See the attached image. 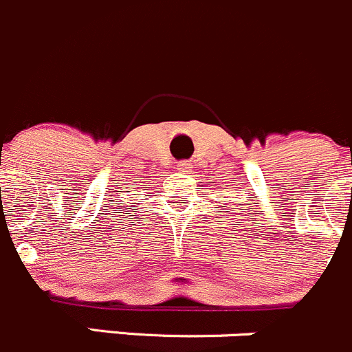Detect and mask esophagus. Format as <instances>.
I'll use <instances>...</instances> for the list:
<instances>
[{"instance_id": "obj_1", "label": "esophagus", "mask_w": 352, "mask_h": 352, "mask_svg": "<svg viewBox=\"0 0 352 352\" xmlns=\"http://www.w3.org/2000/svg\"><path fill=\"white\" fill-rule=\"evenodd\" d=\"M186 168H190V163L189 162H180L179 163V170H186Z\"/></svg>"}]
</instances>
